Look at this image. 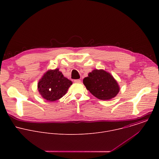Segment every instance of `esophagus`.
I'll use <instances>...</instances> for the list:
<instances>
[{"mask_svg": "<svg viewBox=\"0 0 159 159\" xmlns=\"http://www.w3.org/2000/svg\"><path fill=\"white\" fill-rule=\"evenodd\" d=\"M80 82H81V80L80 79H75V80H74V82L75 83H80Z\"/></svg>", "mask_w": 159, "mask_h": 159, "instance_id": "34e87169", "label": "esophagus"}]
</instances>
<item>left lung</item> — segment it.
<instances>
[{"mask_svg": "<svg viewBox=\"0 0 159 159\" xmlns=\"http://www.w3.org/2000/svg\"><path fill=\"white\" fill-rule=\"evenodd\" d=\"M86 89L99 99L106 101L115 98L120 91L116 80L103 70H94L83 80Z\"/></svg>", "mask_w": 159, "mask_h": 159, "instance_id": "1", "label": "left lung"}]
</instances>
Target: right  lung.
I'll return each mask as SVG.
<instances>
[{"label":"right lung","instance_id":"1","mask_svg":"<svg viewBox=\"0 0 159 159\" xmlns=\"http://www.w3.org/2000/svg\"><path fill=\"white\" fill-rule=\"evenodd\" d=\"M72 81L63 76L58 69L48 70L44 74L38 84L41 96L49 101H55L64 96Z\"/></svg>","mask_w":159,"mask_h":159}]
</instances>
